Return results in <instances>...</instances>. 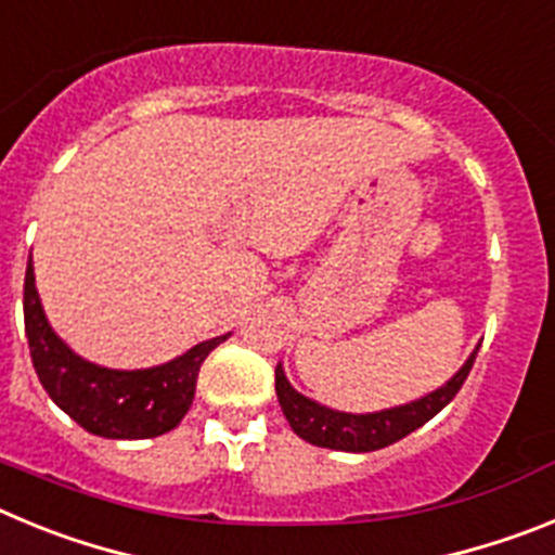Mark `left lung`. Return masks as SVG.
<instances>
[{"mask_svg":"<svg viewBox=\"0 0 555 555\" xmlns=\"http://www.w3.org/2000/svg\"><path fill=\"white\" fill-rule=\"evenodd\" d=\"M478 347L469 352L467 361L461 364V370L450 377L448 384L428 391L420 400L395 405V409L372 411V414H350V411L327 409V405L317 403L311 397L300 395L288 384L283 364H278V370H274V391H278V403H281L288 425H292V430L300 439L317 444V448L345 450V453H370V450H380L400 442L411 430L423 428L428 420H434L464 386L469 370H473Z\"/></svg>","mask_w":555,"mask_h":555,"instance_id":"obj_1","label":"left lung"}]
</instances>
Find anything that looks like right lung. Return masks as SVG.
<instances>
[{
  "label": "right lung",
  "mask_w": 555,
  "mask_h": 555,
  "mask_svg": "<svg viewBox=\"0 0 555 555\" xmlns=\"http://www.w3.org/2000/svg\"><path fill=\"white\" fill-rule=\"evenodd\" d=\"M24 331L38 380L52 403L88 434L105 439H152L178 428L194 400L199 366L230 336L199 341L183 356L146 370L100 366L77 356L52 331L38 297L33 258L24 274Z\"/></svg>",
  "instance_id": "add662e5"
}]
</instances>
